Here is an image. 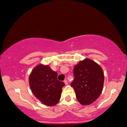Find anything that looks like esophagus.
I'll list each match as a JSON object with an SVG mask.
<instances>
[{
  "label": "esophagus",
  "mask_w": 127,
  "mask_h": 127,
  "mask_svg": "<svg viewBox=\"0 0 127 127\" xmlns=\"http://www.w3.org/2000/svg\"><path fill=\"white\" fill-rule=\"evenodd\" d=\"M64 83H65V85H68V81H67L66 80H65L64 81Z\"/></svg>",
  "instance_id": "obj_1"
}]
</instances>
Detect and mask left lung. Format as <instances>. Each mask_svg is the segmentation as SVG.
I'll return each mask as SVG.
<instances>
[{
	"label": "left lung",
	"instance_id": "obj_1",
	"mask_svg": "<svg viewBox=\"0 0 127 127\" xmlns=\"http://www.w3.org/2000/svg\"><path fill=\"white\" fill-rule=\"evenodd\" d=\"M74 80L71 83L78 101L90 105L99 98L103 89L104 75L101 66L90 59L80 61L74 68Z\"/></svg>",
	"mask_w": 127,
	"mask_h": 127
}]
</instances>
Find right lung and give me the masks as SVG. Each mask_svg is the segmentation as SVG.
Returning a JSON list of instances; mask_svg holds the SVG:
<instances>
[{
  "label": "right lung",
  "instance_id": "right-lung-1",
  "mask_svg": "<svg viewBox=\"0 0 127 127\" xmlns=\"http://www.w3.org/2000/svg\"><path fill=\"white\" fill-rule=\"evenodd\" d=\"M58 74L48 65L40 64L32 71L29 83L32 93L43 104L55 106L59 102L64 83L57 80Z\"/></svg>",
  "mask_w": 127,
  "mask_h": 127
}]
</instances>
